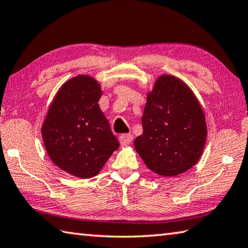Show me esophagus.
Wrapping results in <instances>:
<instances>
[{
    "label": "esophagus",
    "mask_w": 248,
    "mask_h": 248,
    "mask_svg": "<svg viewBox=\"0 0 248 248\" xmlns=\"http://www.w3.org/2000/svg\"><path fill=\"white\" fill-rule=\"evenodd\" d=\"M120 143L122 144V146H128V144L132 142L133 140V136L130 134H123L120 136Z\"/></svg>",
    "instance_id": "obj_1"
}]
</instances>
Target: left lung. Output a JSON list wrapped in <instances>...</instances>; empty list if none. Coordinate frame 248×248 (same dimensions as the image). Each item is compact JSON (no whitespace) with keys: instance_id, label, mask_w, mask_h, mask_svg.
<instances>
[{"instance_id":"obj_1","label":"left lung","mask_w":248,"mask_h":248,"mask_svg":"<svg viewBox=\"0 0 248 248\" xmlns=\"http://www.w3.org/2000/svg\"><path fill=\"white\" fill-rule=\"evenodd\" d=\"M141 123L143 132L134 147L149 170L174 177L197 164L206 143V120L184 81L170 74L158 77L147 94Z\"/></svg>"}]
</instances>
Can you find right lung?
<instances>
[{
    "label": "right lung",
    "instance_id": "1",
    "mask_svg": "<svg viewBox=\"0 0 248 248\" xmlns=\"http://www.w3.org/2000/svg\"><path fill=\"white\" fill-rule=\"evenodd\" d=\"M101 86L96 78L80 74L59 88L42 125L43 142L50 160L78 178H92L120 143L99 101Z\"/></svg>",
    "mask_w": 248,
    "mask_h": 248
}]
</instances>
